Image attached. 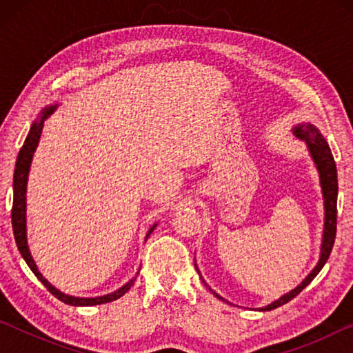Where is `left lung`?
Returning <instances> with one entry per match:
<instances>
[{
  "label": "left lung",
  "instance_id": "1",
  "mask_svg": "<svg viewBox=\"0 0 353 353\" xmlns=\"http://www.w3.org/2000/svg\"><path fill=\"white\" fill-rule=\"evenodd\" d=\"M292 132L297 137L305 141V146L308 149L310 155H312L313 162L316 165V170L319 172V183H321V190H322V198H324V232H322V241H321V255L319 260L316 263V266L310 271L308 276L299 283L294 290H291L290 292H286L282 297H279L277 301L271 302L270 305L256 308L259 312H271V310L282 307L285 303H288L291 299H294L299 292H301L305 286L312 282V280L318 276L319 271L324 268L325 261L330 256V252L333 249V243H334V236H336V199H338V176H336V165H334L333 155L330 148H328V143L325 141L324 135L321 134V130L314 126L312 123H299L292 128ZM196 270H198V265L194 263ZM198 274L202 282L207 286L208 290L213 292L214 297L221 299L227 303H230L229 301H225L224 297H221L218 292H214L210 286L207 285V282L202 279L201 272L198 270ZM232 305V303H230Z\"/></svg>",
  "mask_w": 353,
  "mask_h": 353
}]
</instances>
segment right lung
Returning a JSON list of instances; mask_svg holds the SVG:
<instances>
[{
    "mask_svg": "<svg viewBox=\"0 0 353 353\" xmlns=\"http://www.w3.org/2000/svg\"><path fill=\"white\" fill-rule=\"evenodd\" d=\"M59 104L54 105H46L43 110L40 112V117L35 119L31 126V130L26 137L25 143H23V148L20 149L19 157H17V163H15V172H14V205H12V229H14V236L17 241V246H19V250L23 259L28 263V266L31 268V271L35 274L41 283L46 286V290L51 292L52 296L57 297L59 301L63 303H68V305L73 307H92V305H101V303H107L112 301H117L121 296L126 294V292L130 290V286L134 285L137 276L129 280L128 283H124L121 288H118L117 291L109 292V294L104 296H98V297H76V296H70L65 294L61 290H57L54 285H51L48 280L41 276V272L39 271L37 265L31 255V250H29L28 246V232H26V190H28V177H29V170H31V163H32V157L35 149L39 146L40 137H41V130H43V123L46 118H50V115L54 113ZM155 227H157V223H155L149 232L146 234L145 241L148 240V236L152 234Z\"/></svg>",
    "mask_w": 353,
    "mask_h": 353,
    "instance_id": "right-lung-1",
    "label": "right lung"
}]
</instances>
